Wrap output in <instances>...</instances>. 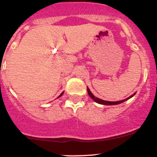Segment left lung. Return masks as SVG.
<instances>
[{"label": "left lung", "mask_w": 157, "mask_h": 157, "mask_svg": "<svg viewBox=\"0 0 157 157\" xmlns=\"http://www.w3.org/2000/svg\"><path fill=\"white\" fill-rule=\"evenodd\" d=\"M87 91H88V94L89 96L91 98H92L93 100H94V101H96L97 103L98 104H101V105H118V104H120L122 103V102H123V101H127V99H129V98H132L133 96L134 95V94H132V95L130 96V97H129L128 98H126V99L124 100H122V101H104V100H101V99H99V98H95L94 95H93L92 93L90 92V89L87 87Z\"/></svg>", "instance_id": "left-lung-1"}]
</instances>
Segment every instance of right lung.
I'll return each mask as SVG.
<instances>
[{
  "label": "right lung",
  "mask_w": 157,
  "mask_h": 157,
  "mask_svg": "<svg viewBox=\"0 0 157 157\" xmlns=\"http://www.w3.org/2000/svg\"><path fill=\"white\" fill-rule=\"evenodd\" d=\"M62 94H63V93H62V94H61V95H62ZM61 95H60V96H61Z\"/></svg>",
  "instance_id": "1"
}]
</instances>
